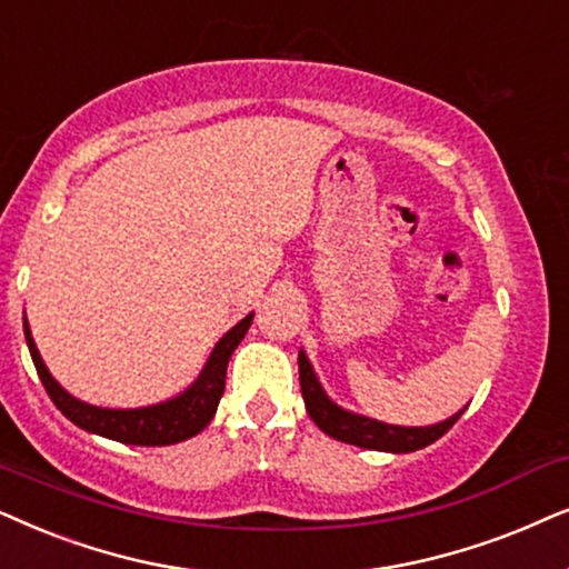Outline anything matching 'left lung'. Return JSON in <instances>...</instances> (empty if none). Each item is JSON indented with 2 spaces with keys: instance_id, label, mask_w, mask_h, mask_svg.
I'll return each instance as SVG.
<instances>
[{
  "instance_id": "left-lung-1",
  "label": "left lung",
  "mask_w": 569,
  "mask_h": 569,
  "mask_svg": "<svg viewBox=\"0 0 569 569\" xmlns=\"http://www.w3.org/2000/svg\"><path fill=\"white\" fill-rule=\"evenodd\" d=\"M299 382L301 396H305L307 413L320 427L325 435L340 442L356 445L363 450H380V452H413L427 448V445L437 442L439 437L456 423L463 411H458L450 419L431 423V427H396V423H385L369 416H359L346 411L338 403H332L328 392L322 390L320 380H317L312 363H309L307 353L299 351Z\"/></svg>"
}]
</instances>
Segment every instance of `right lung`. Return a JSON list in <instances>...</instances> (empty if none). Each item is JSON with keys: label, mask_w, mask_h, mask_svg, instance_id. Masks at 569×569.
<instances>
[{"label": "right lung", "mask_w": 569, "mask_h": 569, "mask_svg": "<svg viewBox=\"0 0 569 569\" xmlns=\"http://www.w3.org/2000/svg\"><path fill=\"white\" fill-rule=\"evenodd\" d=\"M254 315H247L244 320L233 325L226 336L218 340L213 353L197 380L189 385L184 392L177 398L163 400V403L146 406V408H98L90 403H82L74 396H70L62 385H59L43 363L41 353H38L36 340L30 336L28 320H22V330H26L30 359L36 363V372L41 377L43 388H47L49 398L72 423L80 429L90 431V435H101L124 445H140V448H161V445H177L184 439L200 435L208 427L210 419L216 416L218 400L223 396L226 388V367H229L231 353L237 351L241 338L247 336L249 325H252Z\"/></svg>", "instance_id": "right-lung-1"}]
</instances>
